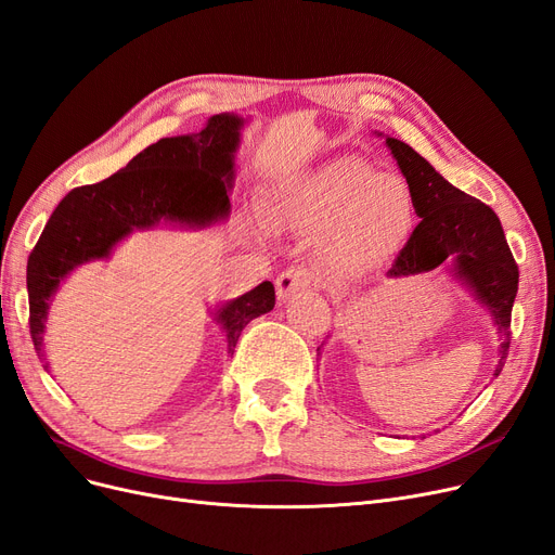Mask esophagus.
I'll use <instances>...</instances> for the list:
<instances>
[{"label": "esophagus", "instance_id": "obj_1", "mask_svg": "<svg viewBox=\"0 0 555 555\" xmlns=\"http://www.w3.org/2000/svg\"><path fill=\"white\" fill-rule=\"evenodd\" d=\"M315 283V272H312L308 264H293V268H285L276 276V297L281 301L291 299L295 293L308 291V287Z\"/></svg>", "mask_w": 555, "mask_h": 555}]
</instances>
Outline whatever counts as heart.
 <instances>
[{
    "label": "heart",
    "mask_w": 555,
    "mask_h": 555,
    "mask_svg": "<svg viewBox=\"0 0 555 555\" xmlns=\"http://www.w3.org/2000/svg\"><path fill=\"white\" fill-rule=\"evenodd\" d=\"M283 215H312L335 227L331 260L343 272H365L388 258L411 233L415 202L395 175H378L358 156H340L308 175L281 199Z\"/></svg>",
    "instance_id": "obj_1"
}]
</instances>
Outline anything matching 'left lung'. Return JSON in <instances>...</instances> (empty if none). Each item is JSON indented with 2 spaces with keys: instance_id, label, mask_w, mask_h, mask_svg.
<instances>
[{
  "instance_id": "1",
  "label": "left lung",
  "mask_w": 555,
  "mask_h": 555,
  "mask_svg": "<svg viewBox=\"0 0 555 555\" xmlns=\"http://www.w3.org/2000/svg\"><path fill=\"white\" fill-rule=\"evenodd\" d=\"M385 144L397 158L411 188L417 218H422L388 274L411 276L436 270L447 258H453L457 274L488 306L503 335L494 370V376H499L511 349V315L519 268L505 243L496 212L451 185L411 144L397 138H385Z\"/></svg>"
}]
</instances>
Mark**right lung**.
I'll return each instance as SVG.
<instances>
[{
    "instance_id": "add662e5",
    "label": "right lung",
    "mask_w": 555,
    "mask_h": 555,
    "mask_svg": "<svg viewBox=\"0 0 555 555\" xmlns=\"http://www.w3.org/2000/svg\"><path fill=\"white\" fill-rule=\"evenodd\" d=\"M243 117L212 115L199 133L160 138L113 177L69 190L44 224L29 254V331L42 351L47 308L59 283L77 264L106 258L133 229L160 220L206 227L229 215L233 154ZM274 285L262 281L251 293L220 308L233 351L243 328L274 308ZM47 367V365H44Z\"/></svg>"
}]
</instances>
